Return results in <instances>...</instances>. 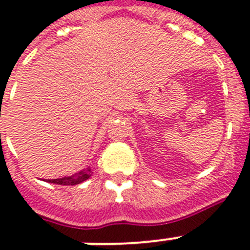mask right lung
<instances>
[{
  "label": "right lung",
  "mask_w": 250,
  "mask_h": 250,
  "mask_svg": "<svg viewBox=\"0 0 250 250\" xmlns=\"http://www.w3.org/2000/svg\"><path fill=\"white\" fill-rule=\"evenodd\" d=\"M92 176V171L91 168H86V169H82L79 171L78 173L73 174V176H69V177H62V178H56V180H47V182H51V184L56 185H78L81 182L86 181L87 178H90Z\"/></svg>",
  "instance_id": "1"
}]
</instances>
